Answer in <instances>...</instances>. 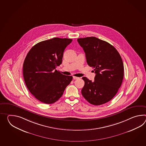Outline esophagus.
<instances>
[{"label":"esophagus","instance_id":"1","mask_svg":"<svg viewBox=\"0 0 146 146\" xmlns=\"http://www.w3.org/2000/svg\"><path fill=\"white\" fill-rule=\"evenodd\" d=\"M73 79H74V80H77V79H78V78H79L76 77V76H73Z\"/></svg>","mask_w":146,"mask_h":146}]
</instances>
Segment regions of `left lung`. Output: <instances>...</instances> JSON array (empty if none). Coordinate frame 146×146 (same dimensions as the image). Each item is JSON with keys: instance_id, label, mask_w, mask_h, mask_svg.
Returning <instances> with one entry per match:
<instances>
[{"instance_id": "1", "label": "left lung", "mask_w": 146, "mask_h": 146, "mask_svg": "<svg viewBox=\"0 0 146 146\" xmlns=\"http://www.w3.org/2000/svg\"><path fill=\"white\" fill-rule=\"evenodd\" d=\"M84 51L88 65L94 68V82L83 77L85 84L81 93L90 104L100 105L113 98L122 83L123 62L113 46L96 37L78 39Z\"/></svg>"}]
</instances>
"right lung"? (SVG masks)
Returning <instances> with one entry per match:
<instances>
[{"instance_id":"obj_1","label":"right lung","mask_w":146,"mask_h":146,"mask_svg":"<svg viewBox=\"0 0 146 146\" xmlns=\"http://www.w3.org/2000/svg\"><path fill=\"white\" fill-rule=\"evenodd\" d=\"M72 41L58 38L43 41L34 45L26 56L23 64L26 86L43 103L58 101L73 79L55 69L61 64L64 50Z\"/></svg>"}]
</instances>
